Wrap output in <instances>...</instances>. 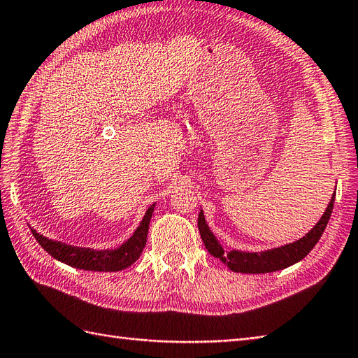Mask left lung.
<instances>
[{
  "mask_svg": "<svg viewBox=\"0 0 358 358\" xmlns=\"http://www.w3.org/2000/svg\"><path fill=\"white\" fill-rule=\"evenodd\" d=\"M334 200H336V194L332 195V199L322 218L318 220V223L305 235V237H301L300 240H296L294 243H287L285 246L263 250V252H243V250L224 249L220 245L215 235L209 229L206 220H204L203 210H200L199 215V231L204 246L209 250V254L214 255L215 258H220L231 271L243 273L275 272L299 263L314 249V246L317 245L318 240H320L322 234L326 229V224L329 222L334 208Z\"/></svg>",
  "mask_w": 358,
  "mask_h": 358,
  "instance_id": "obj_1",
  "label": "left lung"
}]
</instances>
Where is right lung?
<instances>
[{"instance_id": "right-lung-1", "label": "right lung", "mask_w": 358, "mask_h": 358, "mask_svg": "<svg viewBox=\"0 0 358 358\" xmlns=\"http://www.w3.org/2000/svg\"><path fill=\"white\" fill-rule=\"evenodd\" d=\"M155 203L146 210L140 226L136 227L132 237L123 245L115 249H89L66 245L63 241L50 240L44 235L38 234L35 229H30L34 234L40 246L50 254L55 260L64 264H69L72 268L85 269V271H96V272H117L129 268L132 263L138 260L144 246L148 241V231L152 214H154Z\"/></svg>"}]
</instances>
